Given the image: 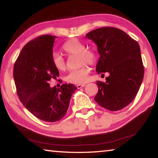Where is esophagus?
<instances>
[{
  "mask_svg": "<svg viewBox=\"0 0 158 158\" xmlns=\"http://www.w3.org/2000/svg\"><path fill=\"white\" fill-rule=\"evenodd\" d=\"M85 85V84H77V89H81V88L84 87Z\"/></svg>",
  "mask_w": 158,
  "mask_h": 158,
  "instance_id": "obj_1",
  "label": "esophagus"
}]
</instances>
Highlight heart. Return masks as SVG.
<instances>
[{
  "label": "heart",
  "mask_w": 158,
  "mask_h": 158,
  "mask_svg": "<svg viewBox=\"0 0 158 158\" xmlns=\"http://www.w3.org/2000/svg\"><path fill=\"white\" fill-rule=\"evenodd\" d=\"M63 49L67 54H78L80 63L83 65L88 63L93 65L95 63L96 55L91 50L85 49V44L77 38H73L67 41L63 46ZM52 63L58 70L63 71L66 68L65 60L62 56L57 52L52 55ZM90 69L87 65H84L78 69L72 70L66 77V81L74 84H82L89 81Z\"/></svg>",
  "instance_id": "obj_1"
}]
</instances>
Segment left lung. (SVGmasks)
I'll list each match as a JSON object with an SVG mask.
<instances>
[{"label": "left lung", "instance_id": "obj_1", "mask_svg": "<svg viewBox=\"0 0 158 158\" xmlns=\"http://www.w3.org/2000/svg\"><path fill=\"white\" fill-rule=\"evenodd\" d=\"M85 37L98 47V74H109L106 82H96L98 92L95 100L109 111L121 110L135 99L143 81L139 45L124 31L113 27L95 29Z\"/></svg>", "mask_w": 158, "mask_h": 158}]
</instances>
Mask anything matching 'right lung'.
I'll return each mask as SVG.
<instances>
[{"instance_id":"obj_1","label":"right lung","mask_w":158,"mask_h":158,"mask_svg":"<svg viewBox=\"0 0 158 158\" xmlns=\"http://www.w3.org/2000/svg\"><path fill=\"white\" fill-rule=\"evenodd\" d=\"M56 38L44 35L28 42L21 49L13 72L20 101L32 114L46 122L58 121L65 116L77 89L71 84H63L60 89L49 84L59 77L52 63Z\"/></svg>"}]
</instances>
